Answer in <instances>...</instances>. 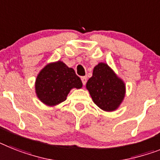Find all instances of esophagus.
Listing matches in <instances>:
<instances>
[{
	"label": "esophagus",
	"mask_w": 160,
	"mask_h": 160,
	"mask_svg": "<svg viewBox=\"0 0 160 160\" xmlns=\"http://www.w3.org/2000/svg\"><path fill=\"white\" fill-rule=\"evenodd\" d=\"M81 80H82V83H83V84H86V82H87V77L86 76H82V77H81Z\"/></svg>",
	"instance_id": "1"
}]
</instances>
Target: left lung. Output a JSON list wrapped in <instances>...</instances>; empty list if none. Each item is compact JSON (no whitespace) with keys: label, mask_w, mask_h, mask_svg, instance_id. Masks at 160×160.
I'll list each match as a JSON object with an SVG mask.
<instances>
[{"label":"left lung","mask_w":160,"mask_h":160,"mask_svg":"<svg viewBox=\"0 0 160 160\" xmlns=\"http://www.w3.org/2000/svg\"><path fill=\"white\" fill-rule=\"evenodd\" d=\"M88 89L93 102L102 111L117 110L126 93L125 83L105 62H99L87 81Z\"/></svg>","instance_id":"1"}]
</instances>
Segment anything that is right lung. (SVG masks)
<instances>
[{
	"mask_svg": "<svg viewBox=\"0 0 160 160\" xmlns=\"http://www.w3.org/2000/svg\"><path fill=\"white\" fill-rule=\"evenodd\" d=\"M82 81L73 68L63 62L57 61L45 65L35 81V91L45 105L54 107L67 99L72 88H82Z\"/></svg>",
	"mask_w": 160,
	"mask_h": 160,
	"instance_id": "1",
	"label": "right lung"
}]
</instances>
